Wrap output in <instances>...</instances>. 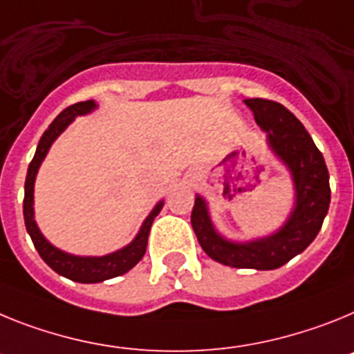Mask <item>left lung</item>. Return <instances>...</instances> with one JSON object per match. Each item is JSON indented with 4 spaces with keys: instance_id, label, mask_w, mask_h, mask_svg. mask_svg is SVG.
<instances>
[{
    "instance_id": "obj_1",
    "label": "left lung",
    "mask_w": 354,
    "mask_h": 354,
    "mask_svg": "<svg viewBox=\"0 0 354 354\" xmlns=\"http://www.w3.org/2000/svg\"><path fill=\"white\" fill-rule=\"evenodd\" d=\"M254 121L266 131L270 153L287 167L294 187V205L285 223L269 235L251 241H232L217 232L208 203L196 194L190 223L203 251L215 260L236 269L272 270L285 266L308 248L317 236L328 208L331 190L324 156L299 119L283 104L269 100H244Z\"/></svg>"
}]
</instances>
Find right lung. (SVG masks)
<instances>
[{
  "label": "right lung",
  "mask_w": 354,
  "mask_h": 354,
  "mask_svg": "<svg viewBox=\"0 0 354 354\" xmlns=\"http://www.w3.org/2000/svg\"><path fill=\"white\" fill-rule=\"evenodd\" d=\"M96 109V101L88 100L73 104V106H69V109L58 113V118L49 124V128L44 131L41 140H39L35 156L30 162L28 174H26V181H24V224H26L28 235L32 236L35 250L39 251L42 260L55 272H58V274L67 279L78 281V283H100V281L115 278V276H121L124 272H128L130 269H133L142 260L144 253H146L147 235H149L151 224L156 215L160 214L162 207H164V199H160L155 207H153V210L149 212V215L144 219L139 233L135 235V239L130 244H126L124 248H121L118 251H112L109 254H101V257H82V254L67 253V251L58 250L57 245L51 244L42 235V232L37 226L35 208H33V190H35L37 173H39V169H41L46 155H48L49 147L53 146L55 140L67 130V126L75 121L78 115H87V113L94 112Z\"/></svg>",
  "instance_id": "obj_1"
}]
</instances>
